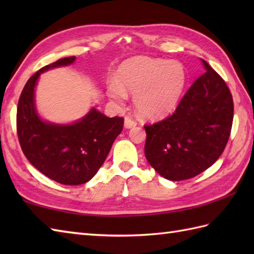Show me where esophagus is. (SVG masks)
<instances>
[{
    "mask_svg": "<svg viewBox=\"0 0 254 254\" xmlns=\"http://www.w3.org/2000/svg\"><path fill=\"white\" fill-rule=\"evenodd\" d=\"M136 127V122L132 120L130 117H126L124 118V127L126 128H132Z\"/></svg>",
    "mask_w": 254,
    "mask_h": 254,
    "instance_id": "34e87169",
    "label": "esophagus"
}]
</instances>
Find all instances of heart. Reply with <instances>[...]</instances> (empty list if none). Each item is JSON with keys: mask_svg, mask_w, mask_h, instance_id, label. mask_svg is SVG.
Listing matches in <instances>:
<instances>
[{"mask_svg": "<svg viewBox=\"0 0 254 254\" xmlns=\"http://www.w3.org/2000/svg\"><path fill=\"white\" fill-rule=\"evenodd\" d=\"M186 69L177 61L135 57L124 61L116 80L107 85V96L118 107L133 96V105L144 120L157 121L176 109L186 86Z\"/></svg>", "mask_w": 254, "mask_h": 254, "instance_id": "obj_1", "label": "heart"}]
</instances>
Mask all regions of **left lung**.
Wrapping results in <instances>:
<instances>
[{
  "mask_svg": "<svg viewBox=\"0 0 254 254\" xmlns=\"http://www.w3.org/2000/svg\"><path fill=\"white\" fill-rule=\"evenodd\" d=\"M205 73L183 96L171 117L145 126V156L170 181L195 177L223 154L230 135L234 101L224 79L201 59Z\"/></svg>",
  "mask_w": 254,
  "mask_h": 254,
  "instance_id": "8db88e82",
  "label": "left lung"
}]
</instances>
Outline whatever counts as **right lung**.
I'll return each mask as SVG.
<instances>
[{"mask_svg": "<svg viewBox=\"0 0 254 254\" xmlns=\"http://www.w3.org/2000/svg\"><path fill=\"white\" fill-rule=\"evenodd\" d=\"M75 59H60L32 75L21 91L17 107V134L24 155L45 176L66 186L83 185L97 174L123 128L122 118H108L94 107L72 123L41 118L35 95L40 75L71 65Z\"/></svg>", "mask_w": 254, "mask_h": 254, "instance_id": "right-lung-1", "label": "right lung"}]
</instances>
